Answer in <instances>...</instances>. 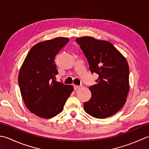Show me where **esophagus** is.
Instances as JSON below:
<instances>
[{
	"label": "esophagus",
	"instance_id": "1",
	"mask_svg": "<svg viewBox=\"0 0 149 149\" xmlns=\"http://www.w3.org/2000/svg\"><path fill=\"white\" fill-rule=\"evenodd\" d=\"M81 87V86H77V85H74V90H75L79 89V88H80Z\"/></svg>",
	"mask_w": 149,
	"mask_h": 149
}]
</instances>
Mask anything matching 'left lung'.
<instances>
[{
	"instance_id": "1",
	"label": "left lung",
	"mask_w": 149,
	"mask_h": 149,
	"mask_svg": "<svg viewBox=\"0 0 149 149\" xmlns=\"http://www.w3.org/2000/svg\"><path fill=\"white\" fill-rule=\"evenodd\" d=\"M91 72L99 78L90 86L91 99L84 102V111L97 118L115 115L124 106L129 90V68L125 58L112 43L93 37L77 38Z\"/></svg>"
}]
</instances>
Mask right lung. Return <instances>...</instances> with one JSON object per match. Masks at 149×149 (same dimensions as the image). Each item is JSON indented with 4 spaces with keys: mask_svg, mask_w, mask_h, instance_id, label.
Returning <instances> with one entry per match:
<instances>
[{
    "mask_svg": "<svg viewBox=\"0 0 149 149\" xmlns=\"http://www.w3.org/2000/svg\"><path fill=\"white\" fill-rule=\"evenodd\" d=\"M68 38H56L34 45L28 52L18 75L24 103L31 113L44 118L63 110L74 88L56 81L58 74L56 56L68 42Z\"/></svg>",
    "mask_w": 149,
    "mask_h": 149,
    "instance_id": "obj_1",
    "label": "right lung"
}]
</instances>
